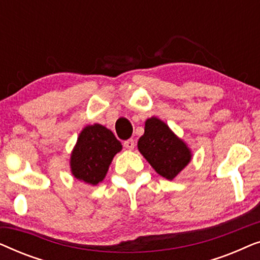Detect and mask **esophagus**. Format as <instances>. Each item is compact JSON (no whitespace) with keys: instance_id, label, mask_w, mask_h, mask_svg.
<instances>
[{"instance_id":"1","label":"esophagus","mask_w":260,"mask_h":260,"mask_svg":"<svg viewBox=\"0 0 260 260\" xmlns=\"http://www.w3.org/2000/svg\"><path fill=\"white\" fill-rule=\"evenodd\" d=\"M123 145L124 147H125L126 149H129V150H133V149L135 148V141L133 140V138H130V140H126V141H124V143H123Z\"/></svg>"}]
</instances>
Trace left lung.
Masks as SVG:
<instances>
[{
  "label": "left lung",
  "mask_w": 260,
  "mask_h": 260,
  "mask_svg": "<svg viewBox=\"0 0 260 260\" xmlns=\"http://www.w3.org/2000/svg\"><path fill=\"white\" fill-rule=\"evenodd\" d=\"M138 150L159 175L173 180L190 161V150L161 119L145 122L144 135L138 140Z\"/></svg>",
  "instance_id": "left-lung-1"
}]
</instances>
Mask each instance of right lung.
<instances>
[{"label": "right lung", "mask_w": 260, "mask_h": 260, "mask_svg": "<svg viewBox=\"0 0 260 260\" xmlns=\"http://www.w3.org/2000/svg\"><path fill=\"white\" fill-rule=\"evenodd\" d=\"M122 150V144L112 131L101 124L88 125L81 131L71 156L74 177L95 186L104 179L113 156Z\"/></svg>", "instance_id": "add662e5"}]
</instances>
